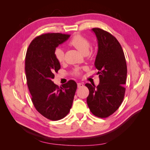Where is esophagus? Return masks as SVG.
I'll return each mask as SVG.
<instances>
[{"mask_svg": "<svg viewBox=\"0 0 150 150\" xmlns=\"http://www.w3.org/2000/svg\"><path fill=\"white\" fill-rule=\"evenodd\" d=\"M77 86L79 88H80L83 87L84 84H83V83H77Z\"/></svg>", "mask_w": 150, "mask_h": 150, "instance_id": "1", "label": "esophagus"}]
</instances>
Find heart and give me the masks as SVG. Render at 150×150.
I'll return each instance as SVG.
<instances>
[{"instance_id":"1","label":"heart","mask_w":150,"mask_h":150,"mask_svg":"<svg viewBox=\"0 0 150 150\" xmlns=\"http://www.w3.org/2000/svg\"><path fill=\"white\" fill-rule=\"evenodd\" d=\"M68 44L69 46L74 47L83 54L88 53L91 46L90 40L81 35H75V36H73ZM54 55H55V59L59 63H62L64 61V52L62 48L58 47L55 49ZM81 73V69L79 68H75L72 71V74L75 76L80 75Z\"/></svg>"}]
</instances>
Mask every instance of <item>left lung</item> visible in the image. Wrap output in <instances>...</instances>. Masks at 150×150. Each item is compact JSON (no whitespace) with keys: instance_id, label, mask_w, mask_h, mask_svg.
<instances>
[{"instance_id":"left-lung-1","label":"left lung","mask_w":150,"mask_h":150,"mask_svg":"<svg viewBox=\"0 0 150 150\" xmlns=\"http://www.w3.org/2000/svg\"><path fill=\"white\" fill-rule=\"evenodd\" d=\"M98 40V52L95 66L98 71L100 83L86 84L90 93L87 104L95 116L106 118L117 110L122 104L126 88L127 65L119 41L100 28L92 29Z\"/></svg>"}]
</instances>
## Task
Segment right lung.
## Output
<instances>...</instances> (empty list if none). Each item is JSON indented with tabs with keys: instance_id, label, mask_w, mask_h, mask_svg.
<instances>
[{
	"instance_id": "add662e5",
	"label": "right lung",
	"mask_w": 150,
	"mask_h": 150,
	"mask_svg": "<svg viewBox=\"0 0 150 150\" xmlns=\"http://www.w3.org/2000/svg\"><path fill=\"white\" fill-rule=\"evenodd\" d=\"M69 37L59 33L40 35L31 41L25 58V72L31 100L42 115L52 120L62 119L69 113L77 88L73 80L62 87L52 81L54 73L60 68L54 52Z\"/></svg>"
}]
</instances>
